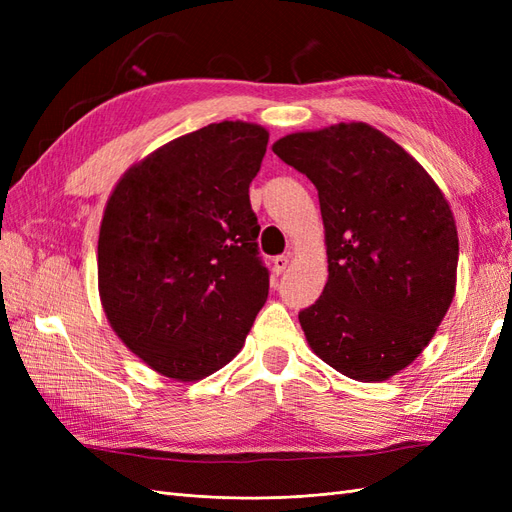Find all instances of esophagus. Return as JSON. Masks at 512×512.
<instances>
[{
	"mask_svg": "<svg viewBox=\"0 0 512 512\" xmlns=\"http://www.w3.org/2000/svg\"><path fill=\"white\" fill-rule=\"evenodd\" d=\"M286 267H288V256H275V258H273V271H275L277 275L284 273Z\"/></svg>",
	"mask_w": 512,
	"mask_h": 512,
	"instance_id": "34e87169",
	"label": "esophagus"
}]
</instances>
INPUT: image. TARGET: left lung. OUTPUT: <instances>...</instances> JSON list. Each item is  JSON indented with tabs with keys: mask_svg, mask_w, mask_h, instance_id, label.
Here are the masks:
<instances>
[{
	"mask_svg": "<svg viewBox=\"0 0 512 512\" xmlns=\"http://www.w3.org/2000/svg\"><path fill=\"white\" fill-rule=\"evenodd\" d=\"M273 153L316 185L329 280L299 312L339 374L380 382L408 367L455 297L451 207L410 153L367 123L280 138Z\"/></svg>",
	"mask_w": 512,
	"mask_h": 512,
	"instance_id": "8db88e82",
	"label": "left lung"
}]
</instances>
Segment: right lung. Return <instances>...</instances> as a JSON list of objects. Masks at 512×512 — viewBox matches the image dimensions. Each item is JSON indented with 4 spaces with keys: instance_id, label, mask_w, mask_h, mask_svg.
Returning <instances> with one entry per match:
<instances>
[{
    "instance_id": "obj_1",
    "label": "right lung",
    "mask_w": 512,
    "mask_h": 512,
    "mask_svg": "<svg viewBox=\"0 0 512 512\" xmlns=\"http://www.w3.org/2000/svg\"><path fill=\"white\" fill-rule=\"evenodd\" d=\"M269 132L222 121L175 138L121 177L98 239L113 331L162 376L222 369L269 294L250 183Z\"/></svg>"
}]
</instances>
